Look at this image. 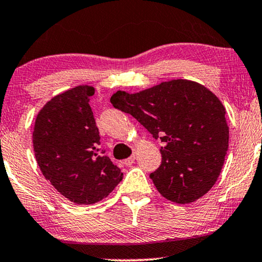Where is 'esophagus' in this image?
<instances>
[{"label": "esophagus", "instance_id": "obj_1", "mask_svg": "<svg viewBox=\"0 0 262 262\" xmlns=\"http://www.w3.org/2000/svg\"><path fill=\"white\" fill-rule=\"evenodd\" d=\"M135 159H136V156L131 155L130 157H128V159L124 161V164H125V166H131L132 163H135Z\"/></svg>", "mask_w": 262, "mask_h": 262}]
</instances>
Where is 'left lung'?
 <instances>
[{
	"instance_id": "1",
	"label": "left lung",
	"mask_w": 262,
	"mask_h": 262,
	"mask_svg": "<svg viewBox=\"0 0 262 262\" xmlns=\"http://www.w3.org/2000/svg\"><path fill=\"white\" fill-rule=\"evenodd\" d=\"M111 103L164 143L161 166L150 174L164 198L189 204L212 188L229 145L225 108L212 92L171 80L136 94L118 91Z\"/></svg>"
}]
</instances>
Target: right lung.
Instances as JSON below:
<instances>
[{
  "label": "right lung",
  "instance_id": "obj_1",
  "mask_svg": "<svg viewBox=\"0 0 262 262\" xmlns=\"http://www.w3.org/2000/svg\"><path fill=\"white\" fill-rule=\"evenodd\" d=\"M91 85H78L55 96L38 113L33 148L46 180L78 205L106 198L123 179L105 150L89 106Z\"/></svg>",
  "mask_w": 262,
  "mask_h": 262
}]
</instances>
